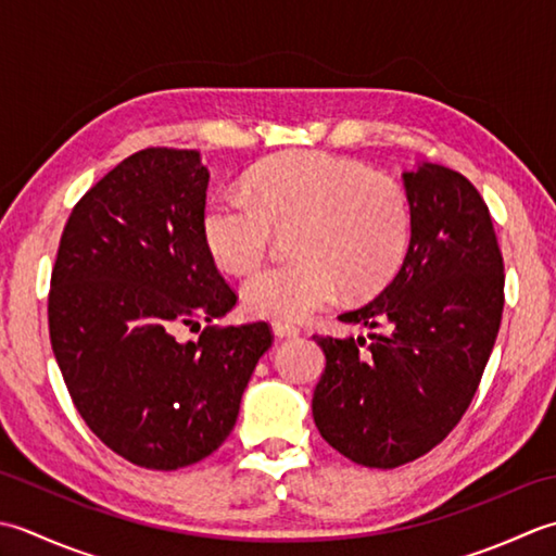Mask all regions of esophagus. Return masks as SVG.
I'll use <instances>...</instances> for the list:
<instances>
[{"instance_id":"1","label":"esophagus","mask_w":556,"mask_h":556,"mask_svg":"<svg viewBox=\"0 0 556 556\" xmlns=\"http://www.w3.org/2000/svg\"><path fill=\"white\" fill-rule=\"evenodd\" d=\"M270 326H274L276 338H294L300 333V328L294 324H288V321H274Z\"/></svg>"}]
</instances>
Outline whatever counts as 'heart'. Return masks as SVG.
I'll return each instance as SVG.
<instances>
[{"label": "heart", "instance_id": "1", "mask_svg": "<svg viewBox=\"0 0 556 556\" xmlns=\"http://www.w3.org/2000/svg\"><path fill=\"white\" fill-rule=\"evenodd\" d=\"M244 194L213 197L201 235L213 262L249 274L264 262L276 230L290 235L288 264L244 280V309L264 319H304L336 294L369 298L399 274L410 247L405 189L350 157L290 151L256 165Z\"/></svg>", "mask_w": 556, "mask_h": 556}]
</instances>
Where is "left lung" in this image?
I'll return each instance as SVG.
<instances>
[{
	"label": "left lung",
	"mask_w": 556,
	"mask_h": 556,
	"mask_svg": "<svg viewBox=\"0 0 556 556\" xmlns=\"http://www.w3.org/2000/svg\"><path fill=\"white\" fill-rule=\"evenodd\" d=\"M413 235L399 274L345 324L365 338L314 336L326 369L312 413L321 437L367 468H399L448 437L480 387L504 312V258L470 179L422 163L403 173Z\"/></svg>",
	"instance_id": "1"
}]
</instances>
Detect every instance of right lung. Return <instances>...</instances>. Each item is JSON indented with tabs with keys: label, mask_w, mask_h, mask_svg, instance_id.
<instances>
[{
	"label": "right lung",
	"mask_w": 556,
	"mask_h": 556,
	"mask_svg": "<svg viewBox=\"0 0 556 556\" xmlns=\"http://www.w3.org/2000/svg\"><path fill=\"white\" fill-rule=\"evenodd\" d=\"M208 169L199 151L143 149L112 167L64 225L50 280L56 365L78 415L134 466L177 470L230 437L266 321L225 316L235 290L203 244Z\"/></svg>",
	"instance_id": "1"
}]
</instances>
